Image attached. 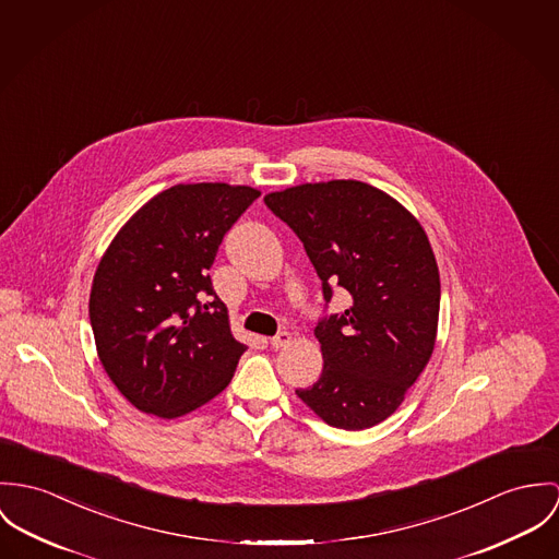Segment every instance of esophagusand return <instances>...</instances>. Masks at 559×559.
Masks as SVG:
<instances>
[{"label":"esophagus","mask_w":559,"mask_h":559,"mask_svg":"<svg viewBox=\"0 0 559 559\" xmlns=\"http://www.w3.org/2000/svg\"><path fill=\"white\" fill-rule=\"evenodd\" d=\"M292 343V334L289 332H278L276 336L270 338V345L272 349H281V347H287Z\"/></svg>","instance_id":"1"}]
</instances>
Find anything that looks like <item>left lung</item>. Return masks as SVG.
Segmentation results:
<instances>
[{
  "label": "left lung",
  "instance_id": "1",
  "mask_svg": "<svg viewBox=\"0 0 559 559\" xmlns=\"http://www.w3.org/2000/svg\"><path fill=\"white\" fill-rule=\"evenodd\" d=\"M263 201L302 240L325 302L334 285L352 298L345 312L317 323L323 371L296 394L330 427L379 425L433 354L441 289L423 225L358 180L285 188Z\"/></svg>",
  "mask_w": 559,
  "mask_h": 559
}]
</instances>
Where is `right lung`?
Here are the masks:
<instances>
[{"instance_id":"1","label":"right lung","mask_w":559,"mask_h":559,"mask_svg":"<svg viewBox=\"0 0 559 559\" xmlns=\"http://www.w3.org/2000/svg\"><path fill=\"white\" fill-rule=\"evenodd\" d=\"M257 188L176 185L139 207L105 250L92 283L98 358L143 414L178 418L221 394L247 345L207 270Z\"/></svg>"}]
</instances>
